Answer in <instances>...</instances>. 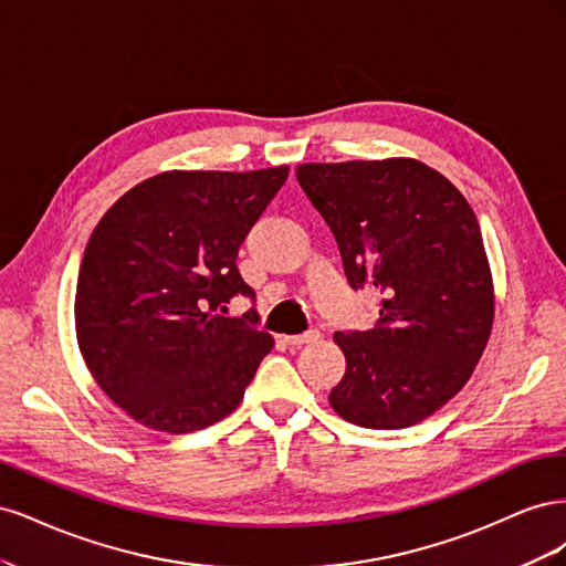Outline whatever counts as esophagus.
<instances>
[{
  "label": "esophagus",
  "instance_id": "34e87169",
  "mask_svg": "<svg viewBox=\"0 0 566 566\" xmlns=\"http://www.w3.org/2000/svg\"><path fill=\"white\" fill-rule=\"evenodd\" d=\"M321 333L318 331H310V333H302V335H287L285 337V345L290 347H302V345H312V342H318Z\"/></svg>",
  "mask_w": 566,
  "mask_h": 566
}]
</instances>
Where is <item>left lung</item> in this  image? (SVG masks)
Masks as SVG:
<instances>
[{
    "instance_id": "left-lung-1",
    "label": "left lung",
    "mask_w": 566,
    "mask_h": 566,
    "mask_svg": "<svg viewBox=\"0 0 566 566\" xmlns=\"http://www.w3.org/2000/svg\"><path fill=\"white\" fill-rule=\"evenodd\" d=\"M297 181L328 221L352 287L382 295L366 333H335L347 370L339 418L401 430L465 387L493 328V279L458 188L413 158L304 163Z\"/></svg>"
}]
</instances>
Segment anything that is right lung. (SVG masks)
<instances>
[{
    "label": "right lung",
    "mask_w": 566,
    "mask_h": 566,
    "mask_svg": "<svg viewBox=\"0 0 566 566\" xmlns=\"http://www.w3.org/2000/svg\"><path fill=\"white\" fill-rule=\"evenodd\" d=\"M287 172L169 169L96 224L77 276V345L96 385L148 430L186 434L227 418L271 352L254 310H219L254 297L238 248Z\"/></svg>",
    "instance_id": "add662e5"
}]
</instances>
